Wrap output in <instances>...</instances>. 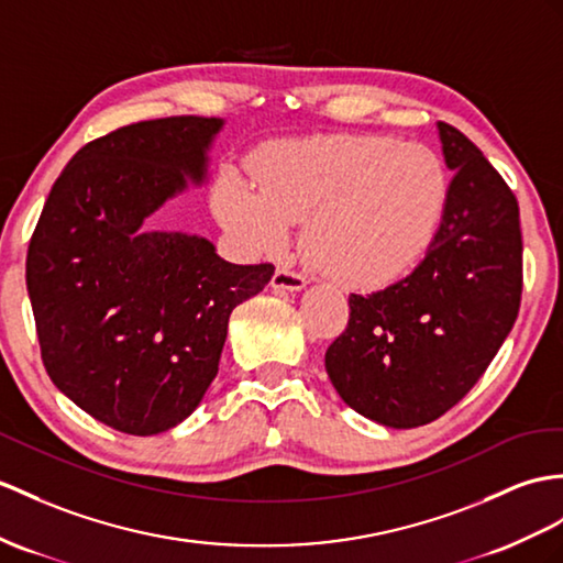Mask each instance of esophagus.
<instances>
[{
	"label": "esophagus",
	"mask_w": 563,
	"mask_h": 563,
	"mask_svg": "<svg viewBox=\"0 0 563 563\" xmlns=\"http://www.w3.org/2000/svg\"><path fill=\"white\" fill-rule=\"evenodd\" d=\"M274 289H286V291H298L306 286V277L291 267H277L272 277Z\"/></svg>",
	"instance_id": "1"
}]
</instances>
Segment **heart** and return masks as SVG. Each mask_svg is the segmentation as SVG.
I'll list each match as a JSON object with an SVG mask.
<instances>
[{"label":"heart","instance_id":"heart-1","mask_svg":"<svg viewBox=\"0 0 563 563\" xmlns=\"http://www.w3.org/2000/svg\"><path fill=\"white\" fill-rule=\"evenodd\" d=\"M260 181L227 178L219 214L257 251H277L306 219L314 267L351 286L404 277L428 253L449 205L434 147L387 135H318L272 145Z\"/></svg>","mask_w":563,"mask_h":563}]
</instances>
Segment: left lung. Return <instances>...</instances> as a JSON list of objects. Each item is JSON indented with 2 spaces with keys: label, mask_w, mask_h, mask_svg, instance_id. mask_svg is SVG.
<instances>
[{
  "label": "left lung",
  "mask_w": 563,
  "mask_h": 563,
  "mask_svg": "<svg viewBox=\"0 0 563 563\" xmlns=\"http://www.w3.org/2000/svg\"><path fill=\"white\" fill-rule=\"evenodd\" d=\"M437 126L456 172L440 231L406 279L349 296V324L324 353L341 399L389 428L454 408L509 336L523 294L514 190L459 129Z\"/></svg>",
  "instance_id": "8db88e82"
}]
</instances>
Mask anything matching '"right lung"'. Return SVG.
Instances as JSON below:
<instances>
[{"mask_svg":"<svg viewBox=\"0 0 563 563\" xmlns=\"http://www.w3.org/2000/svg\"><path fill=\"white\" fill-rule=\"evenodd\" d=\"M214 117L135 121L86 143L54 181L31 236L25 284L49 379L126 434L194 413L222 358L229 314L274 265H234L208 239L141 224L200 181Z\"/></svg>","mask_w":563,"mask_h":563,"instance_id":"1","label":"right lung"}]
</instances>
